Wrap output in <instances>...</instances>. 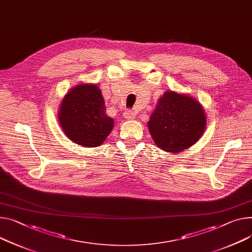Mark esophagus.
<instances>
[{"label": "esophagus", "instance_id": "1", "mask_svg": "<svg viewBox=\"0 0 252 252\" xmlns=\"http://www.w3.org/2000/svg\"><path fill=\"white\" fill-rule=\"evenodd\" d=\"M135 114L133 111H131V110H127V111H125L124 112V114H123V116H124V118H126L127 120H133L134 118H135Z\"/></svg>", "mask_w": 252, "mask_h": 252}]
</instances>
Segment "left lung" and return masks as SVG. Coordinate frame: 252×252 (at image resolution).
Wrapping results in <instances>:
<instances>
[{
  "label": "left lung",
  "mask_w": 252,
  "mask_h": 252,
  "mask_svg": "<svg viewBox=\"0 0 252 252\" xmlns=\"http://www.w3.org/2000/svg\"><path fill=\"white\" fill-rule=\"evenodd\" d=\"M205 126L206 116L201 104L175 92L163 94L148 122L154 142L169 152H179L195 144Z\"/></svg>",
  "instance_id": "1"
}]
</instances>
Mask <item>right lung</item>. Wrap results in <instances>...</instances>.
Listing matches in <instances>:
<instances>
[{"mask_svg": "<svg viewBox=\"0 0 252 252\" xmlns=\"http://www.w3.org/2000/svg\"><path fill=\"white\" fill-rule=\"evenodd\" d=\"M59 119L66 136L85 147L101 145L114 126V120L106 114L102 93L95 85L71 89L63 100Z\"/></svg>", "mask_w": 252, "mask_h": 252, "instance_id": "add662e5", "label": "right lung"}]
</instances>
